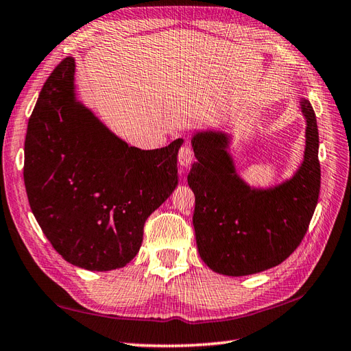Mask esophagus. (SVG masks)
Here are the masks:
<instances>
[{
    "mask_svg": "<svg viewBox=\"0 0 351 351\" xmlns=\"http://www.w3.org/2000/svg\"><path fill=\"white\" fill-rule=\"evenodd\" d=\"M193 150L189 146H183L178 152V164H180L183 168L189 167L193 162Z\"/></svg>",
    "mask_w": 351,
    "mask_h": 351,
    "instance_id": "esophagus-1",
    "label": "esophagus"
}]
</instances>
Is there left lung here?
I'll return each instance as SVG.
<instances>
[{
	"mask_svg": "<svg viewBox=\"0 0 351 351\" xmlns=\"http://www.w3.org/2000/svg\"><path fill=\"white\" fill-rule=\"evenodd\" d=\"M304 160L296 173L271 187H253L237 173L230 136L199 131L192 136L196 162L187 176L195 193L193 228L201 259L219 274L241 277L277 267L308 229L320 192L319 130L308 99Z\"/></svg>",
	"mask_w": 351,
	"mask_h": 351,
	"instance_id": "left-lung-1",
	"label": "left lung"
}]
</instances>
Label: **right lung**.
<instances>
[{
	"mask_svg": "<svg viewBox=\"0 0 351 351\" xmlns=\"http://www.w3.org/2000/svg\"><path fill=\"white\" fill-rule=\"evenodd\" d=\"M68 56L49 75L28 121L23 180L32 215L53 249L88 271L123 268L147 217L178 184L183 140L141 150L111 132L75 97Z\"/></svg>",
	"mask_w": 351,
	"mask_h": 351,
	"instance_id": "add662e5",
	"label": "right lung"
}]
</instances>
